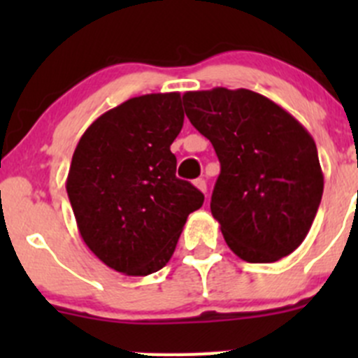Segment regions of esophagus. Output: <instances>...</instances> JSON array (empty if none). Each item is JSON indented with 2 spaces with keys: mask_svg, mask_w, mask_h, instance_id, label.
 Segmentation results:
<instances>
[{
  "mask_svg": "<svg viewBox=\"0 0 358 358\" xmlns=\"http://www.w3.org/2000/svg\"><path fill=\"white\" fill-rule=\"evenodd\" d=\"M194 185H196L197 189L201 190V192H206V190H208V185H206V180L204 178H197L196 182H194Z\"/></svg>",
  "mask_w": 358,
  "mask_h": 358,
  "instance_id": "esophagus-1",
  "label": "esophagus"
}]
</instances>
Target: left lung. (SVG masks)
<instances>
[{
    "mask_svg": "<svg viewBox=\"0 0 358 358\" xmlns=\"http://www.w3.org/2000/svg\"><path fill=\"white\" fill-rule=\"evenodd\" d=\"M185 114L215 147L211 213L225 243L249 263H273L305 241L324 192L312 135L251 90L187 92Z\"/></svg>",
    "mask_w": 358,
    "mask_h": 358,
    "instance_id": "8db88e82",
    "label": "left lung"
}]
</instances>
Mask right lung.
I'll return each mask as SVG.
<instances>
[{"mask_svg":"<svg viewBox=\"0 0 358 358\" xmlns=\"http://www.w3.org/2000/svg\"><path fill=\"white\" fill-rule=\"evenodd\" d=\"M182 126L180 93H150L107 110L79 138L67 196L85 244L115 272L161 270L187 216L204 202L201 190L176 178L169 147Z\"/></svg>","mask_w":358,"mask_h":358,"instance_id":"obj_1","label":"right lung"}]
</instances>
